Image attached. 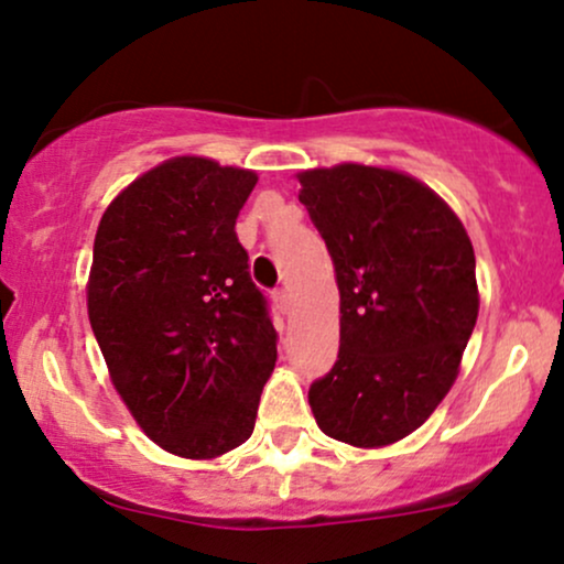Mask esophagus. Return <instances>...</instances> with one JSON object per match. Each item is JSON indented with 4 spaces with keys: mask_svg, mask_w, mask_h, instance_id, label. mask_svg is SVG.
I'll return each instance as SVG.
<instances>
[{
    "mask_svg": "<svg viewBox=\"0 0 564 564\" xmlns=\"http://www.w3.org/2000/svg\"><path fill=\"white\" fill-rule=\"evenodd\" d=\"M274 303L280 306L282 314H290V308H293V301H290V293L284 288L276 290V293H274Z\"/></svg>",
    "mask_w": 564,
    "mask_h": 564,
    "instance_id": "obj_1",
    "label": "esophagus"
}]
</instances>
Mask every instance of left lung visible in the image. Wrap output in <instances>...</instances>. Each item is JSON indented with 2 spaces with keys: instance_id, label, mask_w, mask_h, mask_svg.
Returning a JSON list of instances; mask_svg holds the SVG:
<instances>
[{
  "instance_id": "1",
  "label": "left lung",
  "mask_w": 564,
  "mask_h": 564,
  "mask_svg": "<svg viewBox=\"0 0 564 564\" xmlns=\"http://www.w3.org/2000/svg\"><path fill=\"white\" fill-rule=\"evenodd\" d=\"M297 182L340 290V350L311 382V412L329 438L388 446L459 372L480 306L473 242L433 189L399 171L343 163Z\"/></svg>"
}]
</instances>
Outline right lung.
Returning <instances> with one entry per match:
<instances>
[{"label":"right lung","instance_id":"obj_1","mask_svg":"<svg viewBox=\"0 0 564 564\" xmlns=\"http://www.w3.org/2000/svg\"><path fill=\"white\" fill-rule=\"evenodd\" d=\"M256 182L174 158L131 182L97 227L91 333L139 427L187 459L250 438L276 361L269 303L235 231Z\"/></svg>","mask_w":564,"mask_h":564}]
</instances>
